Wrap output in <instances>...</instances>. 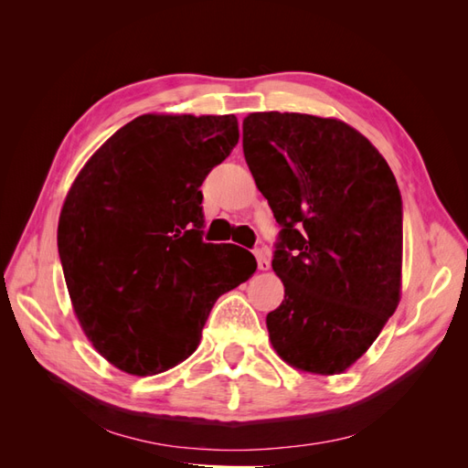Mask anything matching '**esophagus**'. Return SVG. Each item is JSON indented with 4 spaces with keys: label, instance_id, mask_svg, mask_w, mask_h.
<instances>
[{
    "label": "esophagus",
    "instance_id": "esophagus-1",
    "mask_svg": "<svg viewBox=\"0 0 468 468\" xmlns=\"http://www.w3.org/2000/svg\"><path fill=\"white\" fill-rule=\"evenodd\" d=\"M256 260H258V267L261 271H267L269 267H271V261H269V253L265 250H256Z\"/></svg>",
    "mask_w": 468,
    "mask_h": 468
}]
</instances>
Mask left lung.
Instances as JSON below:
<instances>
[{
    "instance_id": "1",
    "label": "left lung",
    "mask_w": 468,
    "mask_h": 468,
    "mask_svg": "<svg viewBox=\"0 0 468 468\" xmlns=\"http://www.w3.org/2000/svg\"><path fill=\"white\" fill-rule=\"evenodd\" d=\"M244 155L281 230L285 301L269 339L301 371L335 375L369 349L400 301L402 197L387 160L349 124L251 112Z\"/></svg>"
}]
</instances>
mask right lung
Returning a JSON list of instances; mask_svg holds the SVG:
<instances>
[{
	"label": "right lung",
	"mask_w": 468,
	"mask_h": 468,
	"mask_svg": "<svg viewBox=\"0 0 468 468\" xmlns=\"http://www.w3.org/2000/svg\"><path fill=\"white\" fill-rule=\"evenodd\" d=\"M234 115H143L83 165L58 222V253L83 332L131 375L186 361L220 294L256 271L234 244L203 242L201 186L229 158Z\"/></svg>",
	"instance_id": "add662e5"
}]
</instances>
